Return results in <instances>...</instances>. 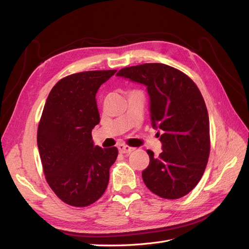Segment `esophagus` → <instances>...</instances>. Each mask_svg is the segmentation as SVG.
<instances>
[{"mask_svg": "<svg viewBox=\"0 0 249 249\" xmlns=\"http://www.w3.org/2000/svg\"><path fill=\"white\" fill-rule=\"evenodd\" d=\"M134 149H135L134 147H130V146L124 145V144H119L118 145L119 153H122V154H131Z\"/></svg>", "mask_w": 249, "mask_h": 249, "instance_id": "1", "label": "esophagus"}]
</instances>
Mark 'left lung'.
I'll return each mask as SVG.
<instances>
[{
  "label": "left lung",
  "instance_id": "1",
  "mask_svg": "<svg viewBox=\"0 0 249 249\" xmlns=\"http://www.w3.org/2000/svg\"><path fill=\"white\" fill-rule=\"evenodd\" d=\"M117 77L146 86L150 120L162 132V153L152 150L143 182L158 196L177 199L189 193L205 172L210 154V123L205 101L195 83L162 63L124 67Z\"/></svg>",
  "mask_w": 249,
  "mask_h": 249
}]
</instances>
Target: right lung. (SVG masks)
I'll use <instances>...</instances> for the list:
<instances>
[{
  "mask_svg": "<svg viewBox=\"0 0 249 249\" xmlns=\"http://www.w3.org/2000/svg\"><path fill=\"white\" fill-rule=\"evenodd\" d=\"M116 71L73 73L60 80L48 96L37 130V145L47 182L57 196L86 207L107 189L116 147L94 145L91 132L100 124L95 95Z\"/></svg>",
  "mask_w": 249,
  "mask_h": 249,
  "instance_id": "1",
  "label": "right lung"
}]
</instances>
